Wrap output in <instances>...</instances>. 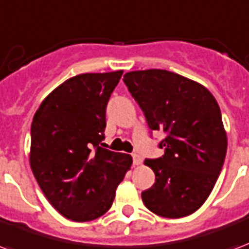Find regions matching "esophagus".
<instances>
[{"label": "esophagus", "instance_id": "34e87169", "mask_svg": "<svg viewBox=\"0 0 249 249\" xmlns=\"http://www.w3.org/2000/svg\"><path fill=\"white\" fill-rule=\"evenodd\" d=\"M132 161H134V165H140L142 161H143V159L140 158L138 153H134V155H132Z\"/></svg>", "mask_w": 249, "mask_h": 249}]
</instances>
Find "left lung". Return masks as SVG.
Returning a JSON list of instances; mask_svg holds the SVG:
<instances>
[{"label": "left lung", "mask_w": 249, "mask_h": 249, "mask_svg": "<svg viewBox=\"0 0 249 249\" xmlns=\"http://www.w3.org/2000/svg\"><path fill=\"white\" fill-rule=\"evenodd\" d=\"M151 130L165 132L162 158L147 159L155 173L142 193L145 207L164 218H182L202 206L223 167L227 135L218 102L198 82L164 69L123 76Z\"/></svg>", "instance_id": "8db88e82"}]
</instances>
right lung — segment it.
<instances>
[{"instance_id":"add662e5","label":"right lung","mask_w":249,"mask_h":249,"mask_svg":"<svg viewBox=\"0 0 249 249\" xmlns=\"http://www.w3.org/2000/svg\"><path fill=\"white\" fill-rule=\"evenodd\" d=\"M122 73L68 78L34 115L30 167L48 202L73 222L104 215L132 164L130 155L99 145L105 139L106 106Z\"/></svg>"}]
</instances>
